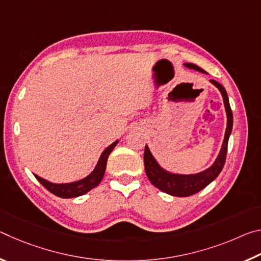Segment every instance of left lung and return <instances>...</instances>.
<instances>
[{"mask_svg": "<svg viewBox=\"0 0 261 261\" xmlns=\"http://www.w3.org/2000/svg\"><path fill=\"white\" fill-rule=\"evenodd\" d=\"M185 67L189 69H193L196 71H199L201 73H207L205 70L198 67L196 64L192 63H185ZM211 83L214 86L219 88L223 98L224 108H226L227 113V129L226 134H224V139L222 143V147L220 149V153L213 165L206 170L200 171L197 174H190V175H182V174H173L163 169V168L159 165L158 161L152 155L151 151H149L148 146H145L144 152V165H145V171L146 175L154 187L161 190L162 192L170 194V196L175 197H188L192 196V194L199 192L200 190L206 188L210 183L218 177L219 174L222 170L226 162L227 156V148H228V140L230 137L231 130H232V112L229 105L228 94L224 88L220 83L211 79Z\"/></svg>", "mask_w": 261, "mask_h": 261, "instance_id": "obj_1", "label": "left lung"}]
</instances>
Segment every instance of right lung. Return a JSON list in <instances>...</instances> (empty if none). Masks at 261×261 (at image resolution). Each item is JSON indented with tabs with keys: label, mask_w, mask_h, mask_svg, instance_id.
<instances>
[{
	"label": "right lung",
	"mask_w": 261,
	"mask_h": 261,
	"mask_svg": "<svg viewBox=\"0 0 261 261\" xmlns=\"http://www.w3.org/2000/svg\"><path fill=\"white\" fill-rule=\"evenodd\" d=\"M118 140L114 141L112 145H109V146L105 149L102 154L100 155V159L98 163H96L94 170L92 171L90 175L86 176L85 178L76 180V182H72V183H64V184L51 183L49 180L41 178L40 176L34 174L35 178H37L39 182H40L43 187L48 190V191L60 198H76L79 196H83V194L91 191L92 189L98 187L101 180H102L105 171H106V166H107L108 156L109 154L112 153L114 147L116 146Z\"/></svg>",
	"instance_id": "obj_1"
}]
</instances>
